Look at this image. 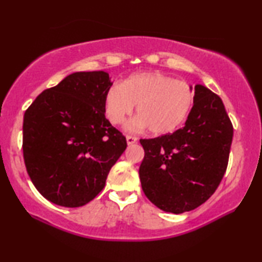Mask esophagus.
I'll return each instance as SVG.
<instances>
[{
    "label": "esophagus",
    "instance_id": "esophagus-1",
    "mask_svg": "<svg viewBox=\"0 0 262 262\" xmlns=\"http://www.w3.org/2000/svg\"><path fill=\"white\" fill-rule=\"evenodd\" d=\"M126 140H127L128 145H133V143L138 142V138H135V136H129V135H128L127 138H126Z\"/></svg>",
    "mask_w": 262,
    "mask_h": 262
}]
</instances>
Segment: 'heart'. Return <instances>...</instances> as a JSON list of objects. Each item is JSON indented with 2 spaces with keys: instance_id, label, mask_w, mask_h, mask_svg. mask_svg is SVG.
Here are the masks:
<instances>
[{
  "instance_id": "obj_1",
  "label": "heart",
  "mask_w": 262,
  "mask_h": 262,
  "mask_svg": "<svg viewBox=\"0 0 262 262\" xmlns=\"http://www.w3.org/2000/svg\"><path fill=\"white\" fill-rule=\"evenodd\" d=\"M193 101L194 94L186 83L160 72H139L106 91L104 114L110 123L120 126L136 105L139 116L128 129L148 127L153 135H167L185 121Z\"/></svg>"
}]
</instances>
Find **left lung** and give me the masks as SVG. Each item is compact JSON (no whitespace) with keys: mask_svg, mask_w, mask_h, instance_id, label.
Instances as JSON below:
<instances>
[{"mask_svg":"<svg viewBox=\"0 0 262 262\" xmlns=\"http://www.w3.org/2000/svg\"><path fill=\"white\" fill-rule=\"evenodd\" d=\"M231 142L233 124L222 99L197 84L192 109L182 129L140 140L145 149L139 169L143 192L166 212L198 208L220 185Z\"/></svg>","mask_w":262,"mask_h":262,"instance_id":"1","label":"left lung"}]
</instances>
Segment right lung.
Masks as SVG:
<instances>
[{"instance_id": "1", "label": "right lung", "mask_w": 262, "mask_h": 262, "mask_svg": "<svg viewBox=\"0 0 262 262\" xmlns=\"http://www.w3.org/2000/svg\"><path fill=\"white\" fill-rule=\"evenodd\" d=\"M112 85L108 72H73L26 110V168L36 190L54 204L78 208L93 201L126 149V138L104 115Z\"/></svg>"}]
</instances>
